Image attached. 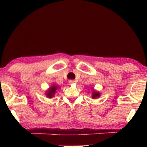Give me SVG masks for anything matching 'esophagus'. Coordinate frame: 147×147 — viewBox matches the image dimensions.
Listing matches in <instances>:
<instances>
[{"mask_svg": "<svg viewBox=\"0 0 147 147\" xmlns=\"http://www.w3.org/2000/svg\"><path fill=\"white\" fill-rule=\"evenodd\" d=\"M74 82V81L73 80H71L69 81V85H72V84H73Z\"/></svg>", "mask_w": 147, "mask_h": 147, "instance_id": "obj_1", "label": "esophagus"}]
</instances>
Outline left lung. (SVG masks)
I'll return each instance as SVG.
<instances>
[{
    "instance_id": "8db88e82",
    "label": "left lung",
    "mask_w": 147,
    "mask_h": 147,
    "mask_svg": "<svg viewBox=\"0 0 147 147\" xmlns=\"http://www.w3.org/2000/svg\"><path fill=\"white\" fill-rule=\"evenodd\" d=\"M100 93H99V92H97L94 90H93V93H92V98H93V99L98 98L99 96H100Z\"/></svg>"
}]
</instances>
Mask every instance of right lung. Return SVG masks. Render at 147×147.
Here are the masks:
<instances>
[{"mask_svg": "<svg viewBox=\"0 0 147 147\" xmlns=\"http://www.w3.org/2000/svg\"><path fill=\"white\" fill-rule=\"evenodd\" d=\"M59 88L57 86L54 85V84H53V86H51V88H50L48 91H47L46 93V95L47 97L49 98H53V96H54V94H55V93H56V91Z\"/></svg>", "mask_w": 147, "mask_h": 147, "instance_id": "add662e5", "label": "right lung"}]
</instances>
